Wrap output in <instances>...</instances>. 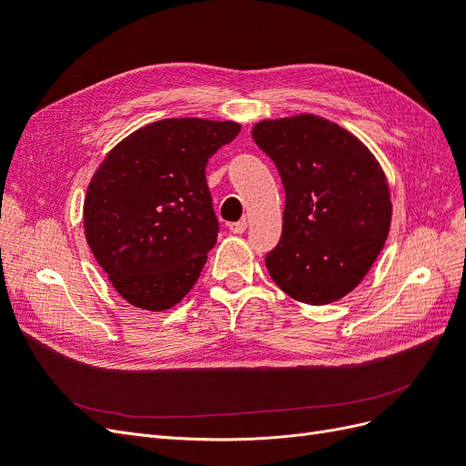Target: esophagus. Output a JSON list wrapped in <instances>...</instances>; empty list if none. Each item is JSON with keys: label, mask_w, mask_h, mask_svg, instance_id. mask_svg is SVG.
Segmentation results:
<instances>
[{"label": "esophagus", "mask_w": 466, "mask_h": 466, "mask_svg": "<svg viewBox=\"0 0 466 466\" xmlns=\"http://www.w3.org/2000/svg\"><path fill=\"white\" fill-rule=\"evenodd\" d=\"M229 231L235 233V235H241L247 231V221H237V223H231L229 225Z\"/></svg>", "instance_id": "34e87169"}]
</instances>
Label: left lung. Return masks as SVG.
Listing matches in <instances>:
<instances>
[{"label": "left lung", "instance_id": "8db88e82", "mask_svg": "<svg viewBox=\"0 0 466 466\" xmlns=\"http://www.w3.org/2000/svg\"><path fill=\"white\" fill-rule=\"evenodd\" d=\"M252 139L286 190L284 228L266 255L268 272L298 301L342 299L385 247L392 204L383 168L356 136L315 115L262 120Z\"/></svg>", "mask_w": 466, "mask_h": 466}]
</instances>
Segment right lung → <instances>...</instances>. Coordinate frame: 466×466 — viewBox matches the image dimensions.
<instances>
[{
	"label": "right lung",
	"mask_w": 466,
	"mask_h": 466,
	"mask_svg": "<svg viewBox=\"0 0 466 466\" xmlns=\"http://www.w3.org/2000/svg\"><path fill=\"white\" fill-rule=\"evenodd\" d=\"M237 122L165 118L112 147L95 171L83 225L110 284L134 307L165 311L192 289L218 241L208 159Z\"/></svg>",
	"instance_id": "add662e5"
}]
</instances>
